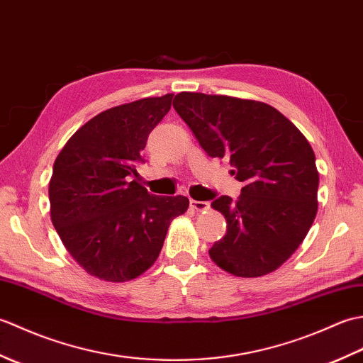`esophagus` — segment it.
I'll return each mask as SVG.
<instances>
[{
  "instance_id": "esophagus-1",
  "label": "esophagus",
  "mask_w": 363,
  "mask_h": 363,
  "mask_svg": "<svg viewBox=\"0 0 363 363\" xmlns=\"http://www.w3.org/2000/svg\"><path fill=\"white\" fill-rule=\"evenodd\" d=\"M190 206L198 212H204V211L209 209V203H207V201H196V199H191Z\"/></svg>"
}]
</instances>
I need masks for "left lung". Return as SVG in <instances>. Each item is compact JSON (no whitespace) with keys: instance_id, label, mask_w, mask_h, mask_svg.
I'll return each instance as SVG.
<instances>
[{"instance_id":"1","label":"left lung","mask_w":363,"mask_h":363,"mask_svg":"<svg viewBox=\"0 0 363 363\" xmlns=\"http://www.w3.org/2000/svg\"><path fill=\"white\" fill-rule=\"evenodd\" d=\"M174 111L212 157H228L243 182L235 201L212 203L228 230L211 259L237 277L274 272L303 243L318 211V169L303 133L269 104L181 91Z\"/></svg>"}]
</instances>
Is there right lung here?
I'll use <instances>...</instances> for the list:
<instances>
[{
	"label": "right lung",
	"instance_id": "add662e5",
	"mask_svg": "<svg viewBox=\"0 0 363 363\" xmlns=\"http://www.w3.org/2000/svg\"><path fill=\"white\" fill-rule=\"evenodd\" d=\"M173 94L111 107L68 138L50 179L51 221L90 276L135 279L157 260L167 230L189 209L186 196H156L135 179L151 130Z\"/></svg>",
	"mask_w": 363,
	"mask_h": 363
}]
</instances>
